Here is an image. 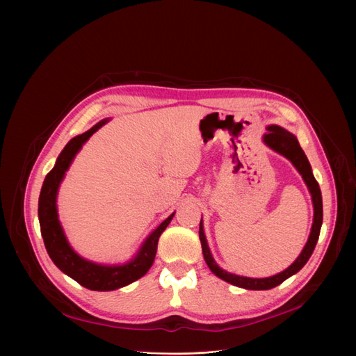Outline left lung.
I'll use <instances>...</instances> for the list:
<instances>
[{
  "mask_svg": "<svg viewBox=\"0 0 356 356\" xmlns=\"http://www.w3.org/2000/svg\"><path fill=\"white\" fill-rule=\"evenodd\" d=\"M267 129H268V133L264 134V137H263L264 144L268 148H271L273 152L282 154L289 161H291V164L296 167V170L300 173L302 179L305 180L307 189L312 195L313 212L314 213H313V223H312L310 235H309V239L306 242L305 248L302 250L300 255H298L294 263L290 267H287L284 271L278 273L275 275H271V277H266V278L242 277V275H236V274H232V273L222 270L216 264V261L212 257V252L209 250L208 241H207V235H204V231H203V220L200 219L199 238H200V244H202L203 258H204V261H207L208 267L211 268V271L216 277L223 280V282H227V283H229L232 286H236V287H241V289H245V290H270V289H274L278 284H282L284 280H287L289 277H291L296 273L300 271L313 254V250L317 244V239H319L322 222H323V203H322V192H321V188H319V183L316 181V179L313 176V172H312V165H310L305 152L302 149L300 144H298L296 136H293L290 131L284 129L283 127H278V125H268Z\"/></svg>",
  "mask_w": 356,
  "mask_h": 356,
  "instance_id": "obj_1",
  "label": "left lung"
}]
</instances>
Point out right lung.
I'll list each match as a JSON object with an SVG mask.
<instances>
[{
  "label": "right lung",
  "mask_w": 356,
  "mask_h": 356,
  "mask_svg": "<svg viewBox=\"0 0 356 356\" xmlns=\"http://www.w3.org/2000/svg\"><path fill=\"white\" fill-rule=\"evenodd\" d=\"M108 121L109 118L99 121L90 129H88L86 133L72 138L65 145L58 160H56L54 167L49 172L43 181L39 197L40 231L49 257L51 258L54 266L62 273L73 278L74 282H78L81 286L95 291L117 290L134 283L136 280L145 275V273L154 263L159 238L176 213L173 212L167 219H164L160 225L145 238L137 254L129 261H127L125 264L93 263V261L81 257L70 247L59 220L58 203H56L58 202V192L74 156L79 153V149L90 138V136L93 133H97V131Z\"/></svg>",
  "instance_id": "add662e5"
}]
</instances>
